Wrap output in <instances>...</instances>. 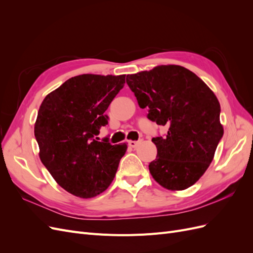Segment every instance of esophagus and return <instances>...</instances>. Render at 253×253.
I'll return each instance as SVG.
<instances>
[{"label":"esophagus","instance_id":"obj_1","mask_svg":"<svg viewBox=\"0 0 253 253\" xmlns=\"http://www.w3.org/2000/svg\"><path fill=\"white\" fill-rule=\"evenodd\" d=\"M139 143H140L139 141H134V140H129V141H128V145H129V147H131V148H136L137 145H138Z\"/></svg>","mask_w":253,"mask_h":253}]
</instances>
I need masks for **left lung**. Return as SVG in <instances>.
Listing matches in <instances>:
<instances>
[{
    "instance_id": "1",
    "label": "left lung",
    "mask_w": 253,
    "mask_h": 253,
    "mask_svg": "<svg viewBox=\"0 0 253 253\" xmlns=\"http://www.w3.org/2000/svg\"><path fill=\"white\" fill-rule=\"evenodd\" d=\"M126 83L148 118L168 127L166 137L152 141L156 159L149 165L160 186L181 191L193 186L208 169L224 127L220 105L210 87L180 65H158L126 76Z\"/></svg>"
}]
</instances>
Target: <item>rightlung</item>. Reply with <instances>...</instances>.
<instances>
[{
	"mask_svg": "<svg viewBox=\"0 0 253 253\" xmlns=\"http://www.w3.org/2000/svg\"><path fill=\"white\" fill-rule=\"evenodd\" d=\"M126 83V75L83 74L66 80L42 101L35 124L42 164L60 187L80 198L95 197L116 175L126 143L98 141L104 112Z\"/></svg>",
	"mask_w": 253,
	"mask_h": 253,
	"instance_id": "add662e5",
	"label": "right lung"
}]
</instances>
